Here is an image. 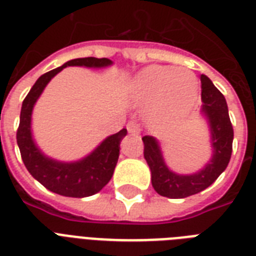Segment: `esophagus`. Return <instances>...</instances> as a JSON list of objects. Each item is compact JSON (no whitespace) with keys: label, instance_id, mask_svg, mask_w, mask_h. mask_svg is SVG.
<instances>
[{"label":"esophagus","instance_id":"34e87169","mask_svg":"<svg viewBox=\"0 0 256 256\" xmlns=\"http://www.w3.org/2000/svg\"><path fill=\"white\" fill-rule=\"evenodd\" d=\"M126 130L130 134H140V126L136 122H130L126 124Z\"/></svg>","mask_w":256,"mask_h":256}]
</instances>
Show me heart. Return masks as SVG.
<instances>
[{"label":"heart","instance_id":"1","mask_svg":"<svg viewBox=\"0 0 256 256\" xmlns=\"http://www.w3.org/2000/svg\"><path fill=\"white\" fill-rule=\"evenodd\" d=\"M130 92L138 104H148L153 118H174L185 114L197 95V79L188 70L149 66L130 83Z\"/></svg>","mask_w":256,"mask_h":256}]
</instances>
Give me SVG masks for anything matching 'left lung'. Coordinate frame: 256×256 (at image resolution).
<instances>
[{
	"mask_svg": "<svg viewBox=\"0 0 256 256\" xmlns=\"http://www.w3.org/2000/svg\"><path fill=\"white\" fill-rule=\"evenodd\" d=\"M202 112L212 134V156L202 170L194 174H177L166 166L160 145L152 136H144V157L152 172V185L157 193L168 198H186L209 188L228 168L232 152V130L228 103L220 91L206 75H201Z\"/></svg>",
	"mask_w": 256,
	"mask_h": 256,
	"instance_id": "obj_1",
	"label": "left lung"
}]
</instances>
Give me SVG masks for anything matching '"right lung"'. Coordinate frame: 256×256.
Wrapping results in <instances>:
<instances>
[{"label": "right lung", "mask_w": 256, "mask_h": 256, "mask_svg": "<svg viewBox=\"0 0 256 256\" xmlns=\"http://www.w3.org/2000/svg\"><path fill=\"white\" fill-rule=\"evenodd\" d=\"M112 62L107 58H78L68 60L63 66L44 74L32 86L24 98L21 108L20 126L17 130V144L20 146L22 161L28 173L42 185L64 197L83 198L94 196L103 189L112 178L118 153L120 142L126 134V130L107 138L92 153L75 162H60L44 156L36 146L32 136V112L34 104L40 96L47 83L67 66L107 67Z\"/></svg>", "instance_id": "right-lung-1"}]
</instances>
